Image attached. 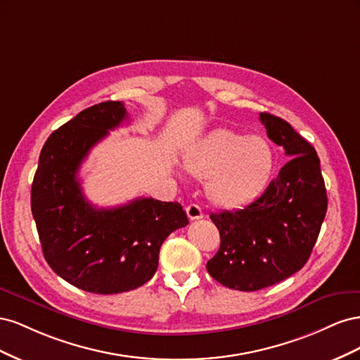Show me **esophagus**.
I'll list each match as a JSON object with an SVG mask.
<instances>
[{
  "instance_id": "1",
  "label": "esophagus",
  "mask_w": 360,
  "mask_h": 360,
  "mask_svg": "<svg viewBox=\"0 0 360 360\" xmlns=\"http://www.w3.org/2000/svg\"><path fill=\"white\" fill-rule=\"evenodd\" d=\"M186 213H188V217L191 221H197V219H201V217H202V210L200 209L197 204H189L186 207Z\"/></svg>"
}]
</instances>
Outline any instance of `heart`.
<instances>
[{"mask_svg":"<svg viewBox=\"0 0 360 360\" xmlns=\"http://www.w3.org/2000/svg\"><path fill=\"white\" fill-rule=\"evenodd\" d=\"M193 177L207 180V198L221 209H238L264 189L274 167L266 139L216 129L184 156Z\"/></svg>","mask_w":360,"mask_h":360,"instance_id":"1","label":"heart"}]
</instances>
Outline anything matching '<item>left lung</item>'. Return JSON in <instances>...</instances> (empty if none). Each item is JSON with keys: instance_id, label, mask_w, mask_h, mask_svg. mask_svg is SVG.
I'll return each mask as SVG.
<instances>
[{"instance_id": "obj_1", "label": "left lung", "mask_w": 360, "mask_h": 360, "mask_svg": "<svg viewBox=\"0 0 360 360\" xmlns=\"http://www.w3.org/2000/svg\"><path fill=\"white\" fill-rule=\"evenodd\" d=\"M259 120L290 160L243 209L210 214L221 248L207 271L238 291L275 285L307 264L328 210L317 151L285 120L267 112Z\"/></svg>"}]
</instances>
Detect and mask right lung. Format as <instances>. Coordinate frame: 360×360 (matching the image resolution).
Listing matches in <instances>:
<instances>
[{
	"instance_id": "add662e5",
	"label": "right lung",
	"mask_w": 360,
	"mask_h": 360,
	"mask_svg": "<svg viewBox=\"0 0 360 360\" xmlns=\"http://www.w3.org/2000/svg\"><path fill=\"white\" fill-rule=\"evenodd\" d=\"M124 120L122 102L81 111L48 138L31 186V212L48 264L69 284L96 294L144 285L156 274L163 240L189 224L179 202L136 198L99 209L85 200L81 163Z\"/></svg>"
}]
</instances>
